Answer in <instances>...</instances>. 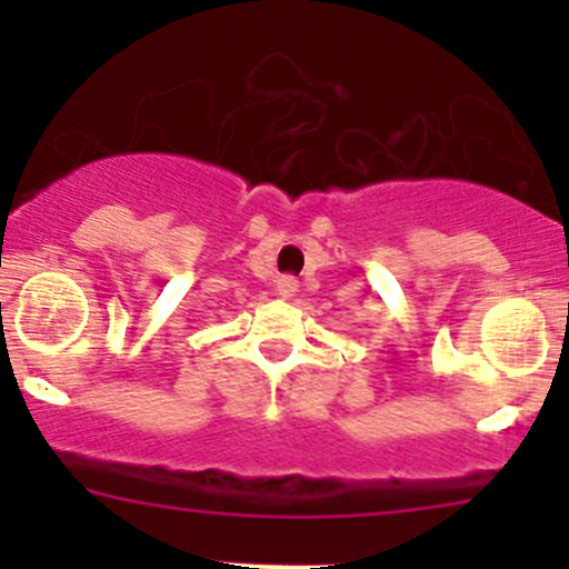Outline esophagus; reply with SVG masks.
<instances>
[{"mask_svg": "<svg viewBox=\"0 0 569 569\" xmlns=\"http://www.w3.org/2000/svg\"><path fill=\"white\" fill-rule=\"evenodd\" d=\"M276 291H278V297H283V299L297 297V291H299V280L293 278V276H280V278H278V283H276Z\"/></svg>", "mask_w": 569, "mask_h": 569, "instance_id": "1", "label": "esophagus"}]
</instances>
